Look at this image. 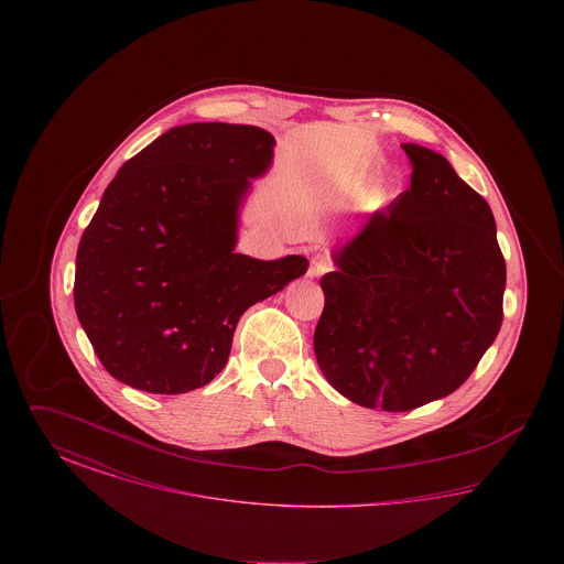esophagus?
<instances>
[{
    "label": "esophagus",
    "mask_w": 564,
    "mask_h": 564,
    "mask_svg": "<svg viewBox=\"0 0 564 564\" xmlns=\"http://www.w3.org/2000/svg\"><path fill=\"white\" fill-rule=\"evenodd\" d=\"M327 270H332V262H329L325 256L317 253V256L311 258V267H308V276H311V279L322 276Z\"/></svg>",
    "instance_id": "esophagus-1"
}]
</instances>
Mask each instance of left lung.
I'll list each match as a JSON object with an SVG mask.
<instances>
[{
	"label": "left lung",
	"instance_id": "8db88e82",
	"mask_svg": "<svg viewBox=\"0 0 564 564\" xmlns=\"http://www.w3.org/2000/svg\"><path fill=\"white\" fill-rule=\"evenodd\" d=\"M402 148L410 188L334 249L313 338L327 382L387 412L446 398L469 378L499 334L506 290L484 196L442 154Z\"/></svg>",
	"mask_w": 564,
	"mask_h": 564
}]
</instances>
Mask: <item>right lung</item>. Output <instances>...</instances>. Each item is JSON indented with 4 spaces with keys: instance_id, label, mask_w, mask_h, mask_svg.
Wrapping results in <instances>:
<instances>
[{
    "instance_id": "add662e5",
    "label": "right lung",
    "mask_w": 564,
    "mask_h": 564,
    "mask_svg": "<svg viewBox=\"0 0 564 564\" xmlns=\"http://www.w3.org/2000/svg\"><path fill=\"white\" fill-rule=\"evenodd\" d=\"M274 139L249 124L175 127L124 162L78 245L74 304L109 375L175 395L214 380L242 313L308 270L235 253L249 177Z\"/></svg>"
}]
</instances>
